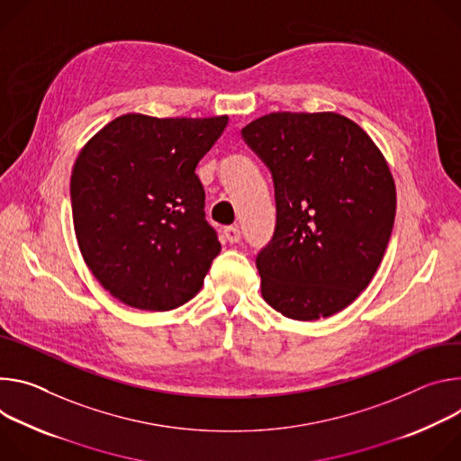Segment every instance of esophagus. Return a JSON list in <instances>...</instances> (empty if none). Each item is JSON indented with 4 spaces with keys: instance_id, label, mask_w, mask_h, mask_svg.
Wrapping results in <instances>:
<instances>
[{
    "instance_id": "1",
    "label": "esophagus",
    "mask_w": 461,
    "mask_h": 461,
    "mask_svg": "<svg viewBox=\"0 0 461 461\" xmlns=\"http://www.w3.org/2000/svg\"><path fill=\"white\" fill-rule=\"evenodd\" d=\"M223 236H225V240H227L229 243H238V241L241 240V230H240L238 227H227V229L223 230Z\"/></svg>"
}]
</instances>
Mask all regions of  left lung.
Here are the masks:
<instances>
[{"instance_id":"left-lung-1","label":"left lung","mask_w":461,"mask_h":461,"mask_svg":"<svg viewBox=\"0 0 461 461\" xmlns=\"http://www.w3.org/2000/svg\"><path fill=\"white\" fill-rule=\"evenodd\" d=\"M241 137L275 185V234L257 257L264 300L293 321L342 312L368 287L392 236L395 185L383 153L331 112L269 113Z\"/></svg>"}]
</instances>
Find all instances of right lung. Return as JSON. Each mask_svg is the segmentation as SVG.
I'll use <instances>...</instances> for the list:
<instances>
[{
    "label": "right lung",
    "instance_id": "add662e5",
    "mask_svg": "<svg viewBox=\"0 0 461 461\" xmlns=\"http://www.w3.org/2000/svg\"><path fill=\"white\" fill-rule=\"evenodd\" d=\"M227 115L117 117L78 153L71 176L73 223L84 262L115 298L170 312L194 298L221 250L204 220L195 167Z\"/></svg>",
    "mask_w": 461,
    "mask_h": 461
}]
</instances>
